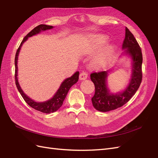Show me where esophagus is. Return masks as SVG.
<instances>
[{
    "mask_svg": "<svg viewBox=\"0 0 158 158\" xmlns=\"http://www.w3.org/2000/svg\"><path fill=\"white\" fill-rule=\"evenodd\" d=\"M87 77H88V73H87V72L83 71L79 75V79L81 80H85L87 78Z\"/></svg>",
    "mask_w": 158,
    "mask_h": 158,
    "instance_id": "obj_1",
    "label": "esophagus"
}]
</instances>
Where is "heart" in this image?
Segmentation results:
<instances>
[{
  "label": "heart",
  "mask_w": 158,
  "mask_h": 158,
  "mask_svg": "<svg viewBox=\"0 0 158 158\" xmlns=\"http://www.w3.org/2000/svg\"><path fill=\"white\" fill-rule=\"evenodd\" d=\"M105 42L106 38H101L100 39H98L97 42L91 44V46L89 47L87 49V52L90 53L94 52L95 49L101 48L102 45L105 43ZM112 57H113V50H112V49L111 48H108L98 54L94 59L93 63L94 65L98 67L104 66L109 64V63L112 60Z\"/></svg>",
  "instance_id": "heart-1"
}]
</instances>
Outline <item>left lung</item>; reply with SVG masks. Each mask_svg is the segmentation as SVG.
<instances>
[{"instance_id":"8db88e82","label":"left lung","mask_w":158,"mask_h":158,"mask_svg":"<svg viewBox=\"0 0 158 158\" xmlns=\"http://www.w3.org/2000/svg\"><path fill=\"white\" fill-rule=\"evenodd\" d=\"M123 48H127L126 52L131 56L133 61L132 79L124 91L116 94L109 93L106 84L107 71L93 72L91 74V79L95 89L91 101L94 109L98 111L108 112L123 106L134 95L142 83V50L134 35L127 28H126Z\"/></svg>"}]
</instances>
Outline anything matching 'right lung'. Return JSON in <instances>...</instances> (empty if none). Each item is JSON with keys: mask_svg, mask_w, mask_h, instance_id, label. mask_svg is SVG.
Wrapping results in <instances>:
<instances>
[{"mask_svg": "<svg viewBox=\"0 0 158 158\" xmlns=\"http://www.w3.org/2000/svg\"><path fill=\"white\" fill-rule=\"evenodd\" d=\"M52 28H53L52 26H48V25H45V24H40L36 27H35L32 30H31L30 32L26 35V36L24 38L23 40L22 41L20 46L19 47V48H18L16 51L15 60V83L16 85V87L18 90H19V91L20 92L22 98H24V100L25 101V102L27 103V104H28L29 106H30L31 108H33V109H34L35 110H37L38 111H40L46 114H49V113H52V112L57 111L62 106L63 102H64V101L65 100V98L67 96V94L68 93L69 89L71 87L72 85H73L75 83H76L78 81L79 72L77 71L75 73H74L73 75H72L71 77L66 79L64 81L61 83L60 89H58V91L55 94V95H54L53 97L51 98L50 100L44 102H37L34 101L33 100H31V99L30 98L28 97H27L24 93V92L22 91V90L20 87L17 79V70H18L17 60H18V56H19V53L22 45L27 39H28V37H31L35 34H37L42 30L44 31V30H46L49 29H52Z\"/></svg>", "mask_w": 158, "mask_h": 158, "instance_id": "obj_1", "label": "right lung"}]
</instances>
